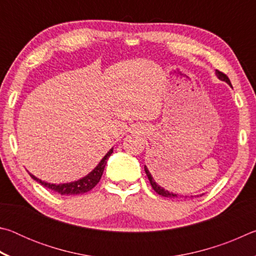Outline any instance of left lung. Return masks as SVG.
Returning <instances> with one entry per match:
<instances>
[{
  "label": "left lung",
  "mask_w": 256,
  "mask_h": 256,
  "mask_svg": "<svg viewBox=\"0 0 256 256\" xmlns=\"http://www.w3.org/2000/svg\"><path fill=\"white\" fill-rule=\"evenodd\" d=\"M216 78H218L219 80H222V81H224V82H227V84L230 86H232V84H230V80L228 79V76H226V74H224L222 72H220V71H218V70H216ZM144 172H146V176H148V178H149V180H150V184H151V186H152V188L156 190V193H158L159 196H164V198H184V196H178V194H176V193H172V192H170V190H164V188H162V186H160L158 183H156V180H154V177H152V175L150 174V172H149V170H148V167L146 166L144 164ZM185 198H186V196H185ZM190 198H193V196H190Z\"/></svg>",
  "instance_id": "obj_1"
}]
</instances>
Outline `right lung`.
<instances>
[{"label": "right lung", "instance_id": "right-lung-1", "mask_svg": "<svg viewBox=\"0 0 256 256\" xmlns=\"http://www.w3.org/2000/svg\"><path fill=\"white\" fill-rule=\"evenodd\" d=\"M112 154V148L108 151L105 156H104L102 159L99 162V164L89 172L88 175H86L84 177H82V178L78 180L70 182V183H62V184L48 183V182L37 178L36 176L30 174V172L29 175L32 176V180L38 182V183L42 184V186H45V188L60 194V196H76V194H84L86 192H89L90 190H92L94 186L98 184V182L100 180L104 170H105V166L107 164V159L110 158V156Z\"/></svg>", "mask_w": 256, "mask_h": 256}]
</instances>
